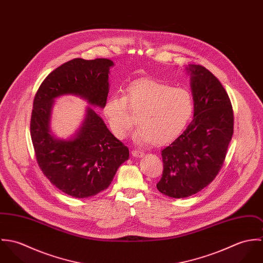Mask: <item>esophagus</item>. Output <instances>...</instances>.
<instances>
[{
    "label": "esophagus",
    "mask_w": 263,
    "mask_h": 263,
    "mask_svg": "<svg viewBox=\"0 0 263 263\" xmlns=\"http://www.w3.org/2000/svg\"><path fill=\"white\" fill-rule=\"evenodd\" d=\"M132 155L134 157H137V158H141L144 156V152L140 150H133L132 151Z\"/></svg>",
    "instance_id": "1"
}]
</instances>
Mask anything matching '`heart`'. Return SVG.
<instances>
[{"mask_svg": "<svg viewBox=\"0 0 263 263\" xmlns=\"http://www.w3.org/2000/svg\"><path fill=\"white\" fill-rule=\"evenodd\" d=\"M128 109L139 112L135 142L163 146L185 129L194 111V102L185 88L172 87L154 79L136 80L125 88L124 97L113 95L103 107L110 129L118 139H124L135 124Z\"/></svg>", "mask_w": 263, "mask_h": 263, "instance_id": "1", "label": "heart"}]
</instances>
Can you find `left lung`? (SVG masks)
Segmentation results:
<instances>
[{
    "mask_svg": "<svg viewBox=\"0 0 263 263\" xmlns=\"http://www.w3.org/2000/svg\"><path fill=\"white\" fill-rule=\"evenodd\" d=\"M191 75L194 118L173 143L162 149L163 174L158 190L183 198L208 186L224 165L234 133V112L229 95L208 69L187 68Z\"/></svg>",
    "mask_w": 263,
    "mask_h": 263,
    "instance_id": "left-lung-1",
    "label": "left lung"
}]
</instances>
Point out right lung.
<instances>
[{"label":"right lung","instance_id":"right-lung-1","mask_svg":"<svg viewBox=\"0 0 263 263\" xmlns=\"http://www.w3.org/2000/svg\"><path fill=\"white\" fill-rule=\"evenodd\" d=\"M111 66L107 59L71 60L47 76L34 96L30 135L38 166L55 187L77 198L96 195L108 187L129 151L90 107L73 140H57L49 128L52 101L74 94L103 108Z\"/></svg>","mask_w":263,"mask_h":263}]
</instances>
